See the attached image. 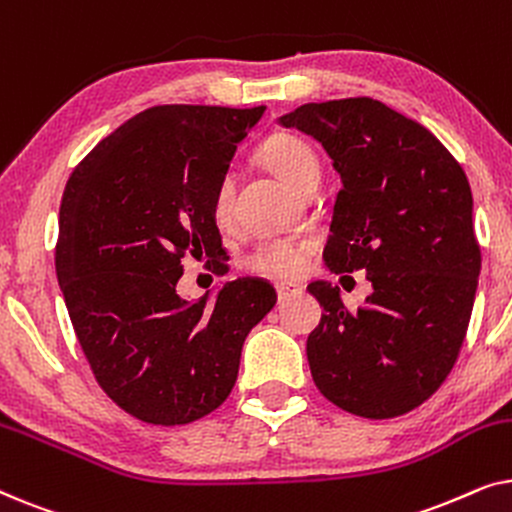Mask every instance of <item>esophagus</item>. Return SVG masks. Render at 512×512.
<instances>
[{
	"label": "esophagus",
	"instance_id": "obj_1",
	"mask_svg": "<svg viewBox=\"0 0 512 512\" xmlns=\"http://www.w3.org/2000/svg\"><path fill=\"white\" fill-rule=\"evenodd\" d=\"M298 293H303V286H300V284H293V282L277 284V298H279V303H284V300L298 296Z\"/></svg>",
	"mask_w": 512,
	"mask_h": 512
}]
</instances>
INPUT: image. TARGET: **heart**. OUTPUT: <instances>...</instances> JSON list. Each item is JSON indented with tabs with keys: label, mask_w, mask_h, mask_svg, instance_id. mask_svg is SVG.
Wrapping results in <instances>:
<instances>
[{
	"label": "heart",
	"mask_w": 512,
	"mask_h": 512,
	"mask_svg": "<svg viewBox=\"0 0 512 512\" xmlns=\"http://www.w3.org/2000/svg\"><path fill=\"white\" fill-rule=\"evenodd\" d=\"M263 163L272 172L289 181L293 188L305 191L307 186L319 184V158L305 139L289 132L272 135L261 149ZM235 198V177L223 174L219 186L214 191V216L219 221H228L233 216ZM310 261V244L303 240H289V237H270L261 240L249 251L244 263L249 270L272 279H293L303 275Z\"/></svg>",
	"instance_id": "obj_1"
}]
</instances>
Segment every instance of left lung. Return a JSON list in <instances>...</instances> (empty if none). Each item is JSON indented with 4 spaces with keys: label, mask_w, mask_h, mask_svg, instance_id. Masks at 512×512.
I'll return each mask as SVG.
<instances>
[{
    "label": "left lung",
    "mask_w": 512,
    "mask_h": 512,
    "mask_svg": "<svg viewBox=\"0 0 512 512\" xmlns=\"http://www.w3.org/2000/svg\"><path fill=\"white\" fill-rule=\"evenodd\" d=\"M279 123L317 139L342 179L326 265L373 284L354 312L331 282L307 286L324 307L307 338L312 380L352 415H405L450 375L471 321L482 258L466 172L373 97L303 104Z\"/></svg>",
    "instance_id": "left-lung-1"
}]
</instances>
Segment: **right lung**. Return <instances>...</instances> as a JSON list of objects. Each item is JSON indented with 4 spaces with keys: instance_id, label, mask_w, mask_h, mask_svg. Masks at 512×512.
I'll use <instances>...</instances> for the list:
<instances>
[{
    "instance_id": "right-lung-1",
    "label": "right lung",
    "mask_w": 512,
    "mask_h": 512,
    "mask_svg": "<svg viewBox=\"0 0 512 512\" xmlns=\"http://www.w3.org/2000/svg\"><path fill=\"white\" fill-rule=\"evenodd\" d=\"M263 111L151 107L67 181L55 270L69 319L104 394L146 424H188L219 408L244 338L277 303L258 277L193 303L177 293L188 251L226 270L214 191Z\"/></svg>"
}]
</instances>
